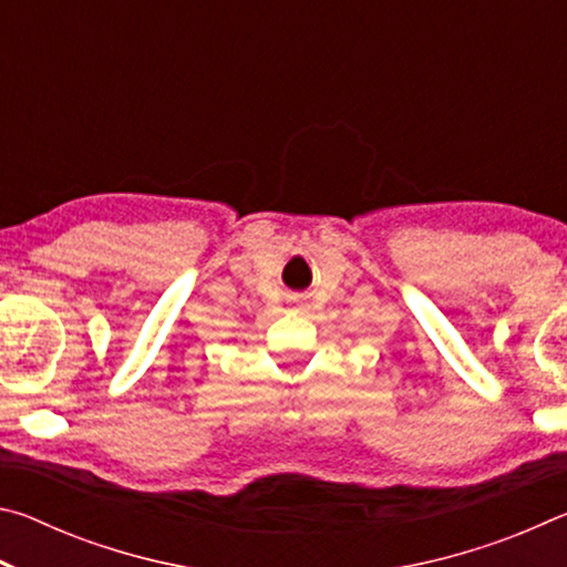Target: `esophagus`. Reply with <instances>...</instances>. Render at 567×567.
Here are the masks:
<instances>
[{
    "label": "esophagus",
    "instance_id": "obj_1",
    "mask_svg": "<svg viewBox=\"0 0 567 567\" xmlns=\"http://www.w3.org/2000/svg\"><path fill=\"white\" fill-rule=\"evenodd\" d=\"M305 307H307L305 302H297V310H305Z\"/></svg>",
    "mask_w": 567,
    "mask_h": 567
}]
</instances>
